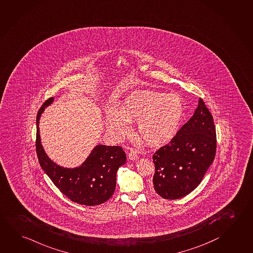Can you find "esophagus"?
<instances>
[{
	"mask_svg": "<svg viewBox=\"0 0 253 253\" xmlns=\"http://www.w3.org/2000/svg\"><path fill=\"white\" fill-rule=\"evenodd\" d=\"M128 158L130 161H135L138 159L137 152L133 149H130V151L128 152Z\"/></svg>",
	"mask_w": 253,
	"mask_h": 253,
	"instance_id": "esophagus-1",
	"label": "esophagus"
}]
</instances>
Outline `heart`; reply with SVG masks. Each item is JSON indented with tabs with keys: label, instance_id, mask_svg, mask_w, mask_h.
Returning a JSON list of instances; mask_svg holds the SVG:
<instances>
[{
	"label": "heart",
	"instance_id": "heart-1",
	"mask_svg": "<svg viewBox=\"0 0 253 253\" xmlns=\"http://www.w3.org/2000/svg\"><path fill=\"white\" fill-rule=\"evenodd\" d=\"M183 114L184 104L177 94L142 91L127 97L117 111L109 110L106 124L118 137H123L127 133V123L136 122L138 136L157 146L175 134Z\"/></svg>",
	"mask_w": 253,
	"mask_h": 253
}]
</instances>
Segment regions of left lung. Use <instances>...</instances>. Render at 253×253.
<instances>
[{
	"instance_id": "1",
	"label": "left lung",
	"mask_w": 253,
	"mask_h": 253,
	"mask_svg": "<svg viewBox=\"0 0 253 253\" xmlns=\"http://www.w3.org/2000/svg\"><path fill=\"white\" fill-rule=\"evenodd\" d=\"M216 149L213 118L199 99L193 117L153 155L155 192L167 200L180 199L193 192L214 161Z\"/></svg>"
}]
</instances>
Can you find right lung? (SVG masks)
Returning a JSON list of instances; mask_svg holds the SVG:
<instances>
[{"label": "right lung", "instance_id": "add662e5", "mask_svg": "<svg viewBox=\"0 0 253 253\" xmlns=\"http://www.w3.org/2000/svg\"><path fill=\"white\" fill-rule=\"evenodd\" d=\"M53 101V97L47 100L37 114V152L40 166L56 187L72 202L86 206L100 205L114 193L117 172L126 161V153L120 146L97 144L78 167L66 168L51 161L42 145L39 121Z\"/></svg>", "mask_w": 253, "mask_h": 253}]
</instances>
